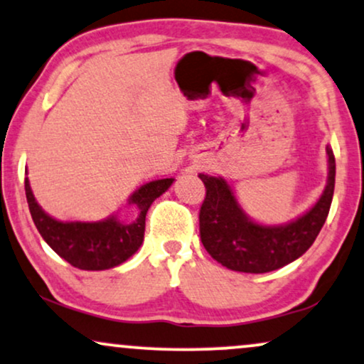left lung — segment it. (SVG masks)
Wrapping results in <instances>:
<instances>
[{"label": "left lung", "mask_w": 364, "mask_h": 364, "mask_svg": "<svg viewBox=\"0 0 364 364\" xmlns=\"http://www.w3.org/2000/svg\"><path fill=\"white\" fill-rule=\"evenodd\" d=\"M329 178L317 204L285 226H262L245 216L224 178L199 173L205 197L199 210L204 248L216 262L235 272L267 273L285 267L311 248L324 226L336 182L334 154L327 146Z\"/></svg>", "instance_id": "8db88e82"}]
</instances>
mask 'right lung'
Here are the masks:
<instances>
[{"label":"right lung","mask_w":364,"mask_h":364,"mask_svg":"<svg viewBox=\"0 0 364 364\" xmlns=\"http://www.w3.org/2000/svg\"><path fill=\"white\" fill-rule=\"evenodd\" d=\"M173 178H161L140 187L129 197V204L140 210L133 223H121L109 218L100 223H62L45 214L31 194L25 178V194L31 219L47 245L60 258L79 270H107L132 257L143 243L146 210L151 203L172 186Z\"/></svg>","instance_id":"right-lung-1"}]
</instances>
